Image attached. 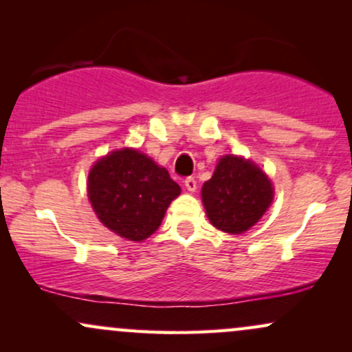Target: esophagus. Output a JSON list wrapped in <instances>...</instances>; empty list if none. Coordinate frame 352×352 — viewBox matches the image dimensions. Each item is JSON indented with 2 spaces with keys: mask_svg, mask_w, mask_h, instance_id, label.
Wrapping results in <instances>:
<instances>
[{
  "mask_svg": "<svg viewBox=\"0 0 352 352\" xmlns=\"http://www.w3.org/2000/svg\"><path fill=\"white\" fill-rule=\"evenodd\" d=\"M185 188H187L188 192H195V190H197V180L193 179V177H188V179H185Z\"/></svg>",
  "mask_w": 352,
  "mask_h": 352,
  "instance_id": "1",
  "label": "esophagus"
}]
</instances>
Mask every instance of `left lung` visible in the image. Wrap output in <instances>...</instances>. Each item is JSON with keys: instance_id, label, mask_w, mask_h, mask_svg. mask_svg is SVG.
<instances>
[{"instance_id": "left-lung-1", "label": "left lung", "mask_w": 352, "mask_h": 352, "mask_svg": "<svg viewBox=\"0 0 352 352\" xmlns=\"http://www.w3.org/2000/svg\"><path fill=\"white\" fill-rule=\"evenodd\" d=\"M201 201L213 227L240 235L260 221L272 205L273 185L252 160L225 155L201 187Z\"/></svg>"}]
</instances>
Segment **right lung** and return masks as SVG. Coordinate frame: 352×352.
<instances>
[{
    "instance_id": "add662e5",
    "label": "right lung",
    "mask_w": 352,
    "mask_h": 352,
    "mask_svg": "<svg viewBox=\"0 0 352 352\" xmlns=\"http://www.w3.org/2000/svg\"><path fill=\"white\" fill-rule=\"evenodd\" d=\"M179 195L168 172L135 148L107 153L87 177V197L100 223L131 241L151 236Z\"/></svg>"
}]
</instances>
